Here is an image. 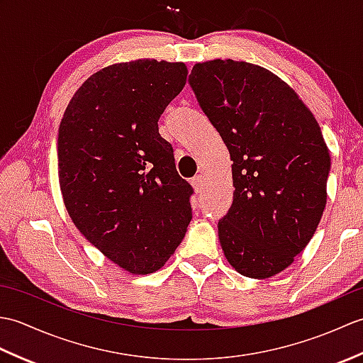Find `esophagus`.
<instances>
[{
  "mask_svg": "<svg viewBox=\"0 0 363 363\" xmlns=\"http://www.w3.org/2000/svg\"><path fill=\"white\" fill-rule=\"evenodd\" d=\"M203 176L201 174H198V176H195L194 179H191V186H194V189L196 190V191H201V189H203Z\"/></svg>",
  "mask_w": 363,
  "mask_h": 363,
  "instance_id": "esophagus-1",
  "label": "esophagus"
}]
</instances>
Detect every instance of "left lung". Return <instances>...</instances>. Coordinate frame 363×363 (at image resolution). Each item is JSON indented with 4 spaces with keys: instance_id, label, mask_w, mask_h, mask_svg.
I'll return each instance as SVG.
<instances>
[{
    "instance_id": "1",
    "label": "left lung",
    "mask_w": 363,
    "mask_h": 363,
    "mask_svg": "<svg viewBox=\"0 0 363 363\" xmlns=\"http://www.w3.org/2000/svg\"><path fill=\"white\" fill-rule=\"evenodd\" d=\"M189 84L234 162L221 248L235 272L272 277L306 248L325 211L330 156L321 129L295 90L259 65L195 64Z\"/></svg>"
}]
</instances>
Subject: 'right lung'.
<instances>
[{
    "instance_id": "obj_1",
    "label": "right lung",
    "mask_w": 363,
    "mask_h": 363,
    "mask_svg": "<svg viewBox=\"0 0 363 363\" xmlns=\"http://www.w3.org/2000/svg\"><path fill=\"white\" fill-rule=\"evenodd\" d=\"M186 78L182 62L106 67L78 89L59 126V182L70 218L133 274L164 267L191 220L194 189L176 172L157 125Z\"/></svg>"
}]
</instances>
